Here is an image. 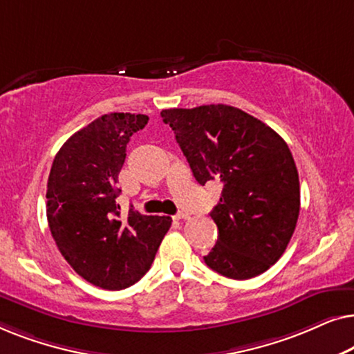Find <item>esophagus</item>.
Wrapping results in <instances>:
<instances>
[{
  "label": "esophagus",
  "mask_w": 354,
  "mask_h": 354,
  "mask_svg": "<svg viewBox=\"0 0 354 354\" xmlns=\"http://www.w3.org/2000/svg\"><path fill=\"white\" fill-rule=\"evenodd\" d=\"M188 217H190V214H188V212H178V214L176 216V219H178V221H182V219H188Z\"/></svg>",
  "instance_id": "obj_1"
}]
</instances>
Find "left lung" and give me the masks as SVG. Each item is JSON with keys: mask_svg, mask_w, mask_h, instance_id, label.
I'll list each match as a JSON object with an SVG mask.
<instances>
[{"mask_svg": "<svg viewBox=\"0 0 354 354\" xmlns=\"http://www.w3.org/2000/svg\"><path fill=\"white\" fill-rule=\"evenodd\" d=\"M161 118L196 182L222 185L211 211L219 235L205 263L235 280L266 272L287 250L299 214V178L288 145L234 106L164 109Z\"/></svg>", "mask_w": 354, "mask_h": 354, "instance_id": "8db88e82", "label": "left lung"}]
</instances>
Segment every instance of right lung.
<instances>
[{"mask_svg": "<svg viewBox=\"0 0 354 354\" xmlns=\"http://www.w3.org/2000/svg\"><path fill=\"white\" fill-rule=\"evenodd\" d=\"M148 115L111 113L75 132L57 151L46 188V217L64 259L86 282L122 290L138 282L156 256L172 219L115 201L130 137Z\"/></svg>", "mask_w": 354, "mask_h": 354, "instance_id": "1", "label": "right lung"}]
</instances>
